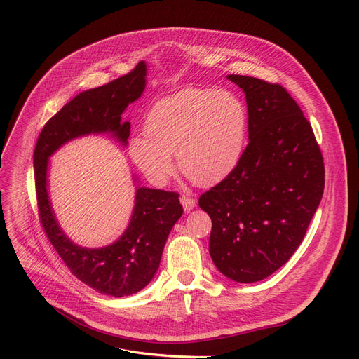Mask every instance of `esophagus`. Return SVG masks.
Returning a JSON list of instances; mask_svg holds the SVG:
<instances>
[{"label": "esophagus", "mask_w": 359, "mask_h": 359, "mask_svg": "<svg viewBox=\"0 0 359 359\" xmlns=\"http://www.w3.org/2000/svg\"><path fill=\"white\" fill-rule=\"evenodd\" d=\"M180 203L183 205V210L186 212H189L191 210H194V206L196 205V201L192 196H187V195H182L180 196Z\"/></svg>", "instance_id": "obj_1"}]
</instances>
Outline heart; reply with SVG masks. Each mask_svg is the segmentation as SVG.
<instances>
[{
    "label": "heart",
    "instance_id": "heart-1",
    "mask_svg": "<svg viewBox=\"0 0 359 359\" xmlns=\"http://www.w3.org/2000/svg\"><path fill=\"white\" fill-rule=\"evenodd\" d=\"M145 135L129 141V156L154 186L182 172L201 186H214L237 167L248 134V111L229 90L183 88L147 111Z\"/></svg>",
    "mask_w": 359,
    "mask_h": 359
}]
</instances>
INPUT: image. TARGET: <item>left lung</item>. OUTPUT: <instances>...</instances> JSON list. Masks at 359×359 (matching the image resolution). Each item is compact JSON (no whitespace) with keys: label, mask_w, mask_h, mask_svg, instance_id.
I'll use <instances>...</instances> for the list:
<instances>
[{"label":"left lung","mask_w":359,"mask_h":359,"mask_svg":"<svg viewBox=\"0 0 359 359\" xmlns=\"http://www.w3.org/2000/svg\"><path fill=\"white\" fill-rule=\"evenodd\" d=\"M229 80L246 93L249 144L234 172L202 194L199 206L212 221L215 266L250 284L279 269L303 241L323 196L325 163L285 87L246 75Z\"/></svg>","instance_id":"8db88e82"}]
</instances>
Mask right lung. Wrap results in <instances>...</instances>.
Segmentation results:
<instances>
[{"label": "right lung", "instance_id": "obj_1", "mask_svg": "<svg viewBox=\"0 0 359 359\" xmlns=\"http://www.w3.org/2000/svg\"><path fill=\"white\" fill-rule=\"evenodd\" d=\"M144 88L145 64L138 62L126 75L80 93L46 122L33 154L37 211L45 234L75 276L93 290L113 297L135 294L153 279L165 240L183 214L179 194L140 187L123 236L107 248L83 249L69 241L55 221L46 192L48 157L67 141L91 132H113L126 142L130 123H122L121 115Z\"/></svg>", "mask_w": 359, "mask_h": 359}]
</instances>
